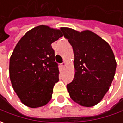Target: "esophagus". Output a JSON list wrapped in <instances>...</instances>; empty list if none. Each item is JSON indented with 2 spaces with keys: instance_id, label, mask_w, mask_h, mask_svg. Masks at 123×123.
I'll list each match as a JSON object with an SVG mask.
<instances>
[{
  "instance_id": "esophagus-1",
  "label": "esophagus",
  "mask_w": 123,
  "mask_h": 123,
  "mask_svg": "<svg viewBox=\"0 0 123 123\" xmlns=\"http://www.w3.org/2000/svg\"><path fill=\"white\" fill-rule=\"evenodd\" d=\"M61 66H62V67L64 68V67H65V66H66V62H63L62 64H61Z\"/></svg>"
}]
</instances>
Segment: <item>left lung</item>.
Here are the masks:
<instances>
[{
	"mask_svg": "<svg viewBox=\"0 0 123 123\" xmlns=\"http://www.w3.org/2000/svg\"><path fill=\"white\" fill-rule=\"evenodd\" d=\"M73 46L74 77L67 85L72 100L83 107L96 105L103 99L114 79L116 62L106 41L90 30L79 32L62 27Z\"/></svg>",
	"mask_w": 123,
	"mask_h": 123,
	"instance_id": "8db88e82",
	"label": "left lung"
}]
</instances>
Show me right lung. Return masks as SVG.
Returning <instances> with one entry per match:
<instances>
[{
    "label": "right lung",
    "mask_w": 123,
    "mask_h": 123,
    "mask_svg": "<svg viewBox=\"0 0 123 123\" xmlns=\"http://www.w3.org/2000/svg\"><path fill=\"white\" fill-rule=\"evenodd\" d=\"M62 36L61 29L40 25L27 31L17 43L9 60V77L26 106L37 108L50 101L59 74L51 44Z\"/></svg>",
    "instance_id": "right-lung-1"
}]
</instances>
